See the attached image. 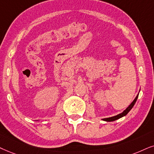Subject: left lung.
Segmentation results:
<instances>
[{
    "label": "left lung",
    "mask_w": 154,
    "mask_h": 154,
    "mask_svg": "<svg viewBox=\"0 0 154 154\" xmlns=\"http://www.w3.org/2000/svg\"><path fill=\"white\" fill-rule=\"evenodd\" d=\"M138 97H139V94L137 95V97H136V98L134 99L133 102H132L131 104H130L129 106H128V107L126 108V109L124 110L123 112H122V113H121V114H117V115H116V116H112V117L102 119V120L106 121V122H114V121L117 120V119H120V118L123 117V116H126V114H127L128 113L130 112V110H131V109L133 108V106H134V104H135L136 102H137V99H138Z\"/></svg>",
    "instance_id": "1"
}]
</instances>
